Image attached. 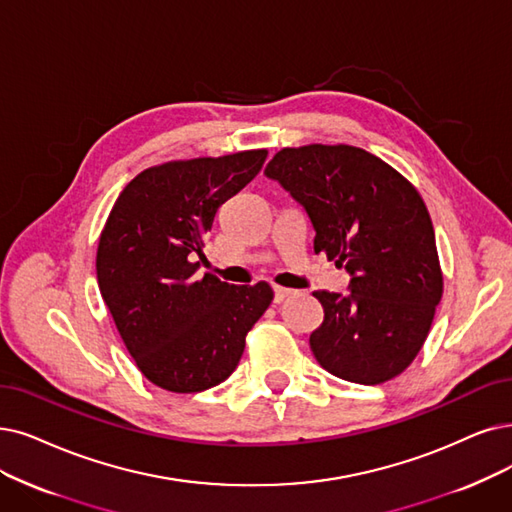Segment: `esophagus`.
I'll use <instances>...</instances> for the list:
<instances>
[{"label":"esophagus","mask_w":512,"mask_h":512,"mask_svg":"<svg viewBox=\"0 0 512 512\" xmlns=\"http://www.w3.org/2000/svg\"><path fill=\"white\" fill-rule=\"evenodd\" d=\"M292 294H294V290L281 288V285H275V302H283L285 298H290Z\"/></svg>","instance_id":"esophagus-1"}]
</instances>
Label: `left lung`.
Masks as SVG:
<instances>
[{"mask_svg": "<svg viewBox=\"0 0 512 512\" xmlns=\"http://www.w3.org/2000/svg\"><path fill=\"white\" fill-rule=\"evenodd\" d=\"M264 172L309 214L315 254L353 277L349 296L313 292L325 313L311 334L315 359L357 384L397 378L420 353L443 296L433 222L418 189L351 145L285 147Z\"/></svg>", "mask_w": 512, "mask_h": 512, "instance_id": "1", "label": "left lung"}]
</instances>
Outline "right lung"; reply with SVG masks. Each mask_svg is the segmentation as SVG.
Listing matches in <instances>:
<instances>
[{
    "instance_id": "1",
    "label": "right lung",
    "mask_w": 512,
    "mask_h": 512,
    "mask_svg": "<svg viewBox=\"0 0 512 512\" xmlns=\"http://www.w3.org/2000/svg\"><path fill=\"white\" fill-rule=\"evenodd\" d=\"M267 149L174 159L142 170L102 227L96 277L138 370L170 393L227 380L245 336L273 302L267 281L229 285L197 275L214 216L262 170Z\"/></svg>"
}]
</instances>
